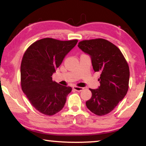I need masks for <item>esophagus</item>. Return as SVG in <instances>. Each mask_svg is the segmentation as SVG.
Instances as JSON below:
<instances>
[{
  "instance_id": "1",
  "label": "esophagus",
  "mask_w": 146,
  "mask_h": 146,
  "mask_svg": "<svg viewBox=\"0 0 146 146\" xmlns=\"http://www.w3.org/2000/svg\"><path fill=\"white\" fill-rule=\"evenodd\" d=\"M73 89H74L75 91H83V87H76V86H75V87H73Z\"/></svg>"
}]
</instances>
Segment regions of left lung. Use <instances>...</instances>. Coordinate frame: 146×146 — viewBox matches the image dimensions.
Here are the masks:
<instances>
[{
	"mask_svg": "<svg viewBox=\"0 0 146 146\" xmlns=\"http://www.w3.org/2000/svg\"><path fill=\"white\" fill-rule=\"evenodd\" d=\"M79 48L90 56L93 69L100 72L98 89L86 102L87 108L97 115L110 113L123 100L129 87V69L123 54L111 42L103 38L85 40Z\"/></svg>",
	"mask_w": 146,
	"mask_h": 146,
	"instance_id": "obj_1",
	"label": "left lung"
}]
</instances>
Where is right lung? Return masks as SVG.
Returning <instances> with one entry per match:
<instances>
[{
    "mask_svg": "<svg viewBox=\"0 0 146 146\" xmlns=\"http://www.w3.org/2000/svg\"><path fill=\"white\" fill-rule=\"evenodd\" d=\"M77 40H59L42 38L33 43L23 55L21 65L22 90L38 111L55 115L65 106L71 87L52 80V75Z\"/></svg>",
    "mask_w": 146,
    "mask_h": 146,
    "instance_id": "add662e5",
    "label": "right lung"
}]
</instances>
